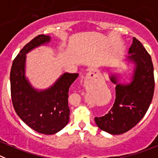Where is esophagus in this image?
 Here are the masks:
<instances>
[{
	"label": "esophagus",
	"mask_w": 158,
	"mask_h": 158,
	"mask_svg": "<svg viewBox=\"0 0 158 158\" xmlns=\"http://www.w3.org/2000/svg\"><path fill=\"white\" fill-rule=\"evenodd\" d=\"M91 75H94V76H95V73H94V72H89V76H91Z\"/></svg>",
	"instance_id": "34e87169"
}]
</instances>
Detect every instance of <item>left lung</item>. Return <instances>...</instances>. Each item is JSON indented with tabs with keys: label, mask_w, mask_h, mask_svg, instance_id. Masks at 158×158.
<instances>
[{
	"label": "left lung",
	"mask_w": 158,
	"mask_h": 158,
	"mask_svg": "<svg viewBox=\"0 0 158 158\" xmlns=\"http://www.w3.org/2000/svg\"><path fill=\"white\" fill-rule=\"evenodd\" d=\"M127 58L134 64L129 83H119L115 75L110 76L116 84L115 101L107 114L95 117L97 126L111 135L130 130L143 118L152 101L154 91V66L151 57L143 44L133 37Z\"/></svg>",
	"instance_id": "8db88e82"
}]
</instances>
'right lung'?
Returning <instances> with one entry per match:
<instances>
[{
    "label": "right lung",
    "instance_id": "1",
    "mask_svg": "<svg viewBox=\"0 0 158 158\" xmlns=\"http://www.w3.org/2000/svg\"><path fill=\"white\" fill-rule=\"evenodd\" d=\"M50 41L49 36L42 34L28 43L13 61L10 74L11 101L16 114L31 129L45 135L59 132L69 122V89L79 76L78 73L65 72L48 89L32 87L26 77V54Z\"/></svg>",
    "mask_w": 158,
    "mask_h": 158
}]
</instances>
